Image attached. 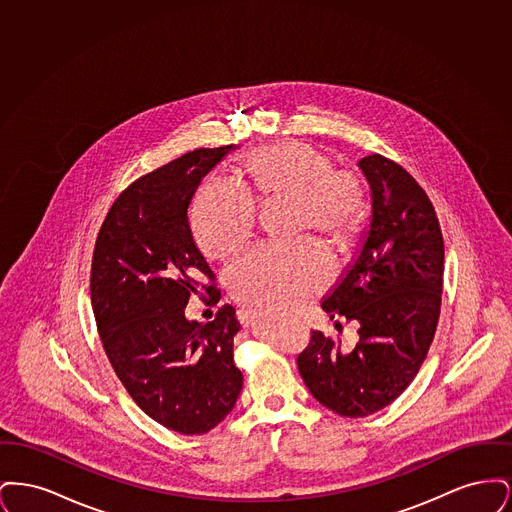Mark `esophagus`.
I'll use <instances>...</instances> for the list:
<instances>
[{
	"mask_svg": "<svg viewBox=\"0 0 512 512\" xmlns=\"http://www.w3.org/2000/svg\"><path fill=\"white\" fill-rule=\"evenodd\" d=\"M255 317H257V313H251V311H240V313H238V318L244 322L245 326H247V324H253Z\"/></svg>",
	"mask_w": 512,
	"mask_h": 512,
	"instance_id": "1",
	"label": "esophagus"
}]
</instances>
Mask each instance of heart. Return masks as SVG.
<instances>
[{"mask_svg": "<svg viewBox=\"0 0 512 512\" xmlns=\"http://www.w3.org/2000/svg\"><path fill=\"white\" fill-rule=\"evenodd\" d=\"M242 197L205 188L195 195L190 230L209 261L238 253L255 230L253 205L288 203L293 236L313 230L336 249L361 232L368 190L353 169H334L332 159L303 142H278L247 151L238 165ZM334 274L328 251L313 238L249 253L226 272L230 295L251 309L282 311L322 292Z\"/></svg>", "mask_w": 512, "mask_h": 512, "instance_id": "heart-1", "label": "heart"}]
</instances>
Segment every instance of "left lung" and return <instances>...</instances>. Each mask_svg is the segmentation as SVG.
<instances>
[{"label": "left lung", "mask_w": 512, "mask_h": 512, "mask_svg": "<svg viewBox=\"0 0 512 512\" xmlns=\"http://www.w3.org/2000/svg\"><path fill=\"white\" fill-rule=\"evenodd\" d=\"M359 167L372 190L370 230L320 305L332 320H357L359 341L345 353L340 340L311 332L297 357L318 403L349 418L382 411L418 374L438 328L445 255L436 209L413 176L380 153Z\"/></svg>", "instance_id": "8db88e82"}]
</instances>
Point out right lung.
I'll return each instance as SVG.
<instances>
[{"instance_id":"1","label":"right lung","mask_w":512,"mask_h":512,"mask_svg":"<svg viewBox=\"0 0 512 512\" xmlns=\"http://www.w3.org/2000/svg\"><path fill=\"white\" fill-rule=\"evenodd\" d=\"M230 149L199 147L134 180L111 205L92 257V309L109 363L147 416L184 436L213 430L244 384L234 309L220 307L207 324L184 317L194 295L219 303L188 205Z\"/></svg>"}]
</instances>
